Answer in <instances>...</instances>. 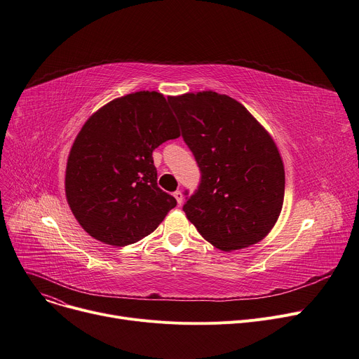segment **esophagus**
<instances>
[{"label":"esophagus","mask_w":359,"mask_h":359,"mask_svg":"<svg viewBox=\"0 0 359 359\" xmlns=\"http://www.w3.org/2000/svg\"><path fill=\"white\" fill-rule=\"evenodd\" d=\"M173 196L176 198V201H177L179 205L183 203V194H182V190H176V192L173 194Z\"/></svg>","instance_id":"obj_1"}]
</instances>
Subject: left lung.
Masks as SVG:
<instances>
[{
  "label": "left lung",
  "mask_w": 359,
  "mask_h": 359,
  "mask_svg": "<svg viewBox=\"0 0 359 359\" xmlns=\"http://www.w3.org/2000/svg\"><path fill=\"white\" fill-rule=\"evenodd\" d=\"M182 137L201 170L183 210L222 251L257 244L278 219L284 165L271 135L248 109L212 90L170 97Z\"/></svg>",
  "instance_id": "8db88e82"
}]
</instances>
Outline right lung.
Here are the masks:
<instances>
[{
  "label": "right lung",
  "mask_w": 359,
  "mask_h": 359,
  "mask_svg": "<svg viewBox=\"0 0 359 359\" xmlns=\"http://www.w3.org/2000/svg\"><path fill=\"white\" fill-rule=\"evenodd\" d=\"M180 135L169 100L156 90L116 98L89 116L66 165V199L81 226L126 247L151 233L176 199L157 186L153 151Z\"/></svg>",
  "instance_id": "obj_1"
}]
</instances>
